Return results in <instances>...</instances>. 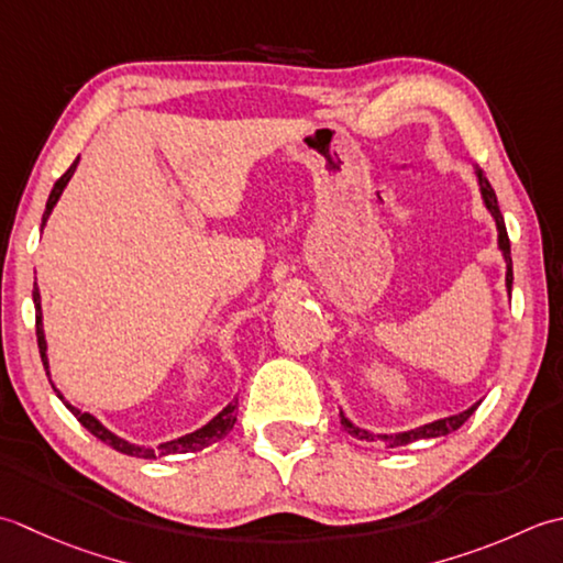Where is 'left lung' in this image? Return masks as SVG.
<instances>
[{
  "label": "left lung",
  "instance_id": "left-lung-1",
  "mask_svg": "<svg viewBox=\"0 0 563 563\" xmlns=\"http://www.w3.org/2000/svg\"><path fill=\"white\" fill-rule=\"evenodd\" d=\"M474 175L478 181V191H481V199H484L486 211L490 213L493 223H496V231H498V250L503 252V260H506V291L510 296L512 291V260H510V240H508V231H506V221H503V213L498 209V199H496V191L488 185V179L484 177V172L478 167H474ZM481 406V400H476L474 406H468L462 412H454V416H446L440 420H432L426 422V426H420L416 430H406V432H391V434H378L372 430H364L360 426H354V422L345 416V410H340V426L345 428L347 434L364 442H384L386 446H404L410 442H420V440H430V438H444V434H450L454 430H459L464 426V422L474 416V410Z\"/></svg>",
  "mask_w": 563,
  "mask_h": 563
}]
</instances>
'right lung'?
Masks as SVG:
<instances>
[{"mask_svg":"<svg viewBox=\"0 0 563 563\" xmlns=\"http://www.w3.org/2000/svg\"><path fill=\"white\" fill-rule=\"evenodd\" d=\"M77 163H79V157H77L75 163L70 165V169H67L65 175L55 181V187H53L51 197H48V203H45L43 225L48 223V218H51V213H53V209H55L57 199L63 197V191H65V187H67V181L73 179L75 169H77ZM43 225H41V228H43ZM33 306H36V338H38L41 360H43V366H45V374L51 376V364H48V342H45V332H43L41 291H38V286H36V284H33ZM53 388H55V386H53ZM55 394H57V398L63 400L65 408L70 410L73 416H75L79 422H82V428H85V430H89L91 434H95L97 440H101L104 444L113 446V450L121 452V454L137 456V459H157V456H169V454L201 452L203 446H209V444H213V442H218V440H223L225 434L233 430L235 420H238V398H233L231 404H228L221 412H216V416H213L209 422H206V426H201L199 430L187 432V434H181V438H177V440H169V442H163V444H157V446H145V444H133V442H129V440L119 438L117 432H111L109 428L101 426V422H99L95 416H91V412L79 410V408H75V406L70 404V400H65V396H63L60 391H57V388H55Z\"/></svg>","mask_w":563,"mask_h":563,"instance_id":"right-lung-1","label":"right lung"}]
</instances>
